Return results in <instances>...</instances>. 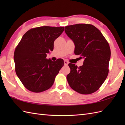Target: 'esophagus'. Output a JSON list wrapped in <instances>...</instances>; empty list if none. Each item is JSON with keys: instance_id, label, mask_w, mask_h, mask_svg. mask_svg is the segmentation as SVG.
Returning a JSON list of instances; mask_svg holds the SVG:
<instances>
[{"instance_id": "obj_1", "label": "esophagus", "mask_w": 125, "mask_h": 125, "mask_svg": "<svg viewBox=\"0 0 125 125\" xmlns=\"http://www.w3.org/2000/svg\"><path fill=\"white\" fill-rule=\"evenodd\" d=\"M64 65H68V64H69V62H68L67 60H64Z\"/></svg>"}]
</instances>
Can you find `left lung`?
<instances>
[{"label":"left lung","mask_w":125,"mask_h":125,"mask_svg":"<svg viewBox=\"0 0 125 125\" xmlns=\"http://www.w3.org/2000/svg\"><path fill=\"white\" fill-rule=\"evenodd\" d=\"M64 31L75 44V54L84 59L83 65L79 67L72 63L68 64L70 68L67 76L68 83L79 94H92L107 77L111 57L109 44L100 31L92 25L67 26Z\"/></svg>","instance_id":"1"}]
</instances>
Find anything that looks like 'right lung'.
Returning a JSON list of instances; mask_svg holds the SVG:
<instances>
[{
  "instance_id": "obj_1",
  "label": "right lung",
  "mask_w": 125,
  "mask_h": 125,
  "mask_svg": "<svg viewBox=\"0 0 125 125\" xmlns=\"http://www.w3.org/2000/svg\"><path fill=\"white\" fill-rule=\"evenodd\" d=\"M64 27L42 26L28 31L14 53L15 73L26 89L41 92L51 87L55 77L64 65L60 58L52 61L47 54L54 49V42Z\"/></svg>"
}]
</instances>
